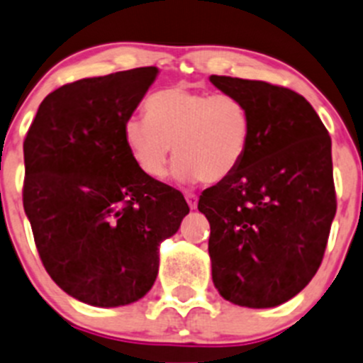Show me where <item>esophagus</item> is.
I'll use <instances>...</instances> for the list:
<instances>
[{
  "label": "esophagus",
  "instance_id": "obj_1",
  "mask_svg": "<svg viewBox=\"0 0 363 363\" xmlns=\"http://www.w3.org/2000/svg\"><path fill=\"white\" fill-rule=\"evenodd\" d=\"M186 202H188L189 209H196V206H199V196L193 195V193H186Z\"/></svg>",
  "mask_w": 363,
  "mask_h": 363
}]
</instances>
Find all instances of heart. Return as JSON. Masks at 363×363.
<instances>
[{
    "mask_svg": "<svg viewBox=\"0 0 363 363\" xmlns=\"http://www.w3.org/2000/svg\"><path fill=\"white\" fill-rule=\"evenodd\" d=\"M145 115L125 118V147L150 179L167 174L172 147L174 175L181 181L220 182L238 170L248 149L252 121L232 94H211L177 84L154 94Z\"/></svg>",
    "mask_w": 363,
    "mask_h": 363,
    "instance_id": "b5f03b06",
    "label": "heart"
}]
</instances>
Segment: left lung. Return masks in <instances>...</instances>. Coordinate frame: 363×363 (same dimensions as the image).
Returning a JSON list of instances; mask_svg holds the SVG:
<instances>
[{
  "label": "left lung",
  "mask_w": 363,
  "mask_h": 363,
  "mask_svg": "<svg viewBox=\"0 0 363 363\" xmlns=\"http://www.w3.org/2000/svg\"><path fill=\"white\" fill-rule=\"evenodd\" d=\"M246 104L248 149L230 177L203 189L218 293L269 308L296 296L321 266L335 218L332 138L307 99L266 81L211 76Z\"/></svg>",
  "instance_id": "obj_1"
}]
</instances>
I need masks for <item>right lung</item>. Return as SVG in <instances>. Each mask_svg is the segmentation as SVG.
<instances>
[{
    "mask_svg": "<svg viewBox=\"0 0 363 363\" xmlns=\"http://www.w3.org/2000/svg\"><path fill=\"white\" fill-rule=\"evenodd\" d=\"M160 70L67 83L38 106L24 138L23 206L56 286L92 307L138 301L154 286L160 245L189 213L125 147V118Z\"/></svg>",
    "mask_w": 363,
    "mask_h": 363,
    "instance_id": "right-lung-1",
    "label": "right lung"
}]
</instances>
